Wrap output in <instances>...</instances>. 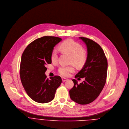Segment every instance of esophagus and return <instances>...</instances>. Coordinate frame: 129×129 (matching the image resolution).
<instances>
[{
  "instance_id": "34e87169",
  "label": "esophagus",
  "mask_w": 129,
  "mask_h": 129,
  "mask_svg": "<svg viewBox=\"0 0 129 129\" xmlns=\"http://www.w3.org/2000/svg\"><path fill=\"white\" fill-rule=\"evenodd\" d=\"M67 79L66 78H62V82H65V81H67Z\"/></svg>"
}]
</instances>
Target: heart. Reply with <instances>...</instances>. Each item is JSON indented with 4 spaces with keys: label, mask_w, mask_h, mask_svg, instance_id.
I'll return each mask as SVG.
<instances>
[{
    "label": "heart",
    "mask_w": 129,
    "mask_h": 129,
    "mask_svg": "<svg viewBox=\"0 0 129 129\" xmlns=\"http://www.w3.org/2000/svg\"><path fill=\"white\" fill-rule=\"evenodd\" d=\"M59 49L62 52L71 55L70 63L75 66L81 68L85 64L87 54L86 51L83 49L82 46L72 40H67L63 42L59 46ZM58 58L57 51L53 49L51 54V60L52 61H56ZM74 71V68L73 66H61L58 70L60 75L63 77L68 76L71 73Z\"/></svg>",
    "instance_id": "heart-1"
}]
</instances>
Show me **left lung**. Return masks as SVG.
<instances>
[{"label":"left lung","instance_id":"1","mask_svg":"<svg viewBox=\"0 0 129 129\" xmlns=\"http://www.w3.org/2000/svg\"><path fill=\"white\" fill-rule=\"evenodd\" d=\"M79 38L86 45L87 55L85 64L75 78H84L85 80L78 84L77 80H72L74 85L69 93L72 101L86 105L94 101L103 89L108 63L103 50L98 44L86 38Z\"/></svg>","mask_w":129,"mask_h":129}]
</instances>
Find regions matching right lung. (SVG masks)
<instances>
[{"instance_id": "add662e5", "label": "right lung", "mask_w": 129, "mask_h": 129, "mask_svg": "<svg viewBox=\"0 0 129 129\" xmlns=\"http://www.w3.org/2000/svg\"><path fill=\"white\" fill-rule=\"evenodd\" d=\"M61 39L46 36L31 43L23 52L20 63V79L28 96L39 103L53 100L57 88L61 83V77L55 76L47 78L46 65L51 64V54Z\"/></svg>"}]
</instances>
